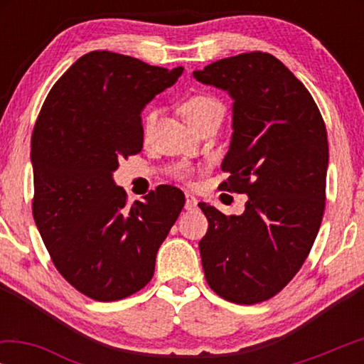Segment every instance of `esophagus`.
I'll return each mask as SVG.
<instances>
[{
	"mask_svg": "<svg viewBox=\"0 0 364 364\" xmlns=\"http://www.w3.org/2000/svg\"><path fill=\"white\" fill-rule=\"evenodd\" d=\"M197 207V197L192 192H186V208L187 210H193Z\"/></svg>",
	"mask_w": 364,
	"mask_h": 364,
	"instance_id": "esophagus-1",
	"label": "esophagus"
}]
</instances>
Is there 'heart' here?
I'll return each mask as SVG.
<instances>
[{
  "mask_svg": "<svg viewBox=\"0 0 364 364\" xmlns=\"http://www.w3.org/2000/svg\"><path fill=\"white\" fill-rule=\"evenodd\" d=\"M223 104L220 99H217L215 96L207 92H196L191 94L183 99L181 104V112L182 116L186 117V121L191 124L192 127H197L198 124L208 121V119L213 117H223ZM157 117V111L156 109H149L146 112V117H144V131L149 132L151 131L152 124L156 122ZM191 176V168L188 167H182L181 171V177H188Z\"/></svg>",
  "mask_w": 364,
  "mask_h": 364,
  "instance_id": "heart-1",
  "label": "heart"
}]
</instances>
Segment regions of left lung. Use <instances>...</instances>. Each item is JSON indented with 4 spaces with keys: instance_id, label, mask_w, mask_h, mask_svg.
Segmentation results:
<instances>
[{
    "instance_id": "left-lung-1",
    "label": "left lung",
    "mask_w": 364,
    "mask_h": 364,
    "mask_svg": "<svg viewBox=\"0 0 364 364\" xmlns=\"http://www.w3.org/2000/svg\"><path fill=\"white\" fill-rule=\"evenodd\" d=\"M193 77L233 99V134L218 188L247 193L230 215L198 203L208 230L198 243L208 287L238 305L280 293L320 230L326 200L328 137L311 94L280 59L252 51L208 64Z\"/></svg>"
}]
</instances>
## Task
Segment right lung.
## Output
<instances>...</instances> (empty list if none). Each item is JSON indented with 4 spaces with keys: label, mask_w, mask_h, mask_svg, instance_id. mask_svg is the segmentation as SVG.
Here are the masks:
<instances>
[{
    "label": "right lung",
    "mask_w": 364,
    "mask_h": 364,
    "mask_svg": "<svg viewBox=\"0 0 364 364\" xmlns=\"http://www.w3.org/2000/svg\"><path fill=\"white\" fill-rule=\"evenodd\" d=\"M182 71L91 51L58 79L34 124V222L58 272L92 300H122L151 282L186 203L181 188L159 186L129 207L112 181L119 161L142 151L144 106Z\"/></svg>",
    "instance_id": "obj_1"
}]
</instances>
